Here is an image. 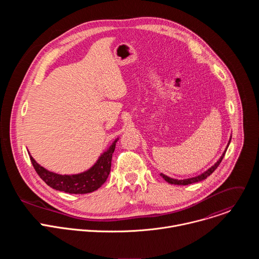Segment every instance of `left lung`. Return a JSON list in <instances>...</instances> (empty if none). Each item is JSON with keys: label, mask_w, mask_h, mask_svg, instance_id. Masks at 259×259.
<instances>
[{"label": "left lung", "mask_w": 259, "mask_h": 259, "mask_svg": "<svg viewBox=\"0 0 259 259\" xmlns=\"http://www.w3.org/2000/svg\"><path fill=\"white\" fill-rule=\"evenodd\" d=\"M230 142H231V140L229 141V144H230ZM229 144H228V146H227V150H228V147H229ZM227 150L225 151V153L223 154V156L220 157V159H219L210 169H208L207 171H205L204 173H202V174L199 175V176L192 177V178H188V179H179V180H178V179L170 178V177H168L167 175H164V174H162V173H161V176H162L167 182H169V183H171V184H177V186H188V184H191V183H195V182L204 180V179H206L209 175H211V174L215 171V169L219 166V164L221 163V161H223V159H224V157H225V155H226Z\"/></svg>", "instance_id": "left-lung-1"}]
</instances>
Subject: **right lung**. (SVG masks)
I'll return each mask as SVG.
<instances>
[{
  "label": "right lung",
  "instance_id": "add662e5",
  "mask_svg": "<svg viewBox=\"0 0 259 259\" xmlns=\"http://www.w3.org/2000/svg\"><path fill=\"white\" fill-rule=\"evenodd\" d=\"M117 141L118 138L91 169L77 175H60L50 172L36 163L31 156L29 159L35 172L50 188L68 194H88L98 190L108 177Z\"/></svg>",
  "mask_w": 259,
  "mask_h": 259
}]
</instances>
